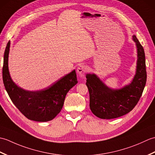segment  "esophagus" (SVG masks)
<instances>
[{
  "label": "esophagus",
  "mask_w": 155,
  "mask_h": 155,
  "mask_svg": "<svg viewBox=\"0 0 155 155\" xmlns=\"http://www.w3.org/2000/svg\"><path fill=\"white\" fill-rule=\"evenodd\" d=\"M87 68L86 66L82 64V65H80L79 67L77 68V72L78 74L82 77V76H84L85 74V73L87 72Z\"/></svg>",
  "instance_id": "1"
}]
</instances>
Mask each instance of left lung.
<instances>
[{"label":"left lung","instance_id":"8db88e82","mask_svg":"<svg viewBox=\"0 0 155 155\" xmlns=\"http://www.w3.org/2000/svg\"><path fill=\"white\" fill-rule=\"evenodd\" d=\"M137 61L136 73L131 83L123 88L108 87L98 76L87 74L86 84L89 91L90 108L95 116L102 119L120 117L132 110L136 106L145 87L147 71L144 48L135 35Z\"/></svg>","mask_w":155,"mask_h":155}]
</instances>
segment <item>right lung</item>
Segmentation results:
<instances>
[{
  "label": "right lung",
  "mask_w": 155,
  "mask_h": 155,
  "mask_svg": "<svg viewBox=\"0 0 155 155\" xmlns=\"http://www.w3.org/2000/svg\"><path fill=\"white\" fill-rule=\"evenodd\" d=\"M10 47L11 42L9 41L5 48L2 67L3 83L10 98L16 107L29 120L38 122L52 120L61 112L68 92L78 83L75 70L42 90H25L18 87L10 75Z\"/></svg>",
  "instance_id": "add662e5"
}]
</instances>
